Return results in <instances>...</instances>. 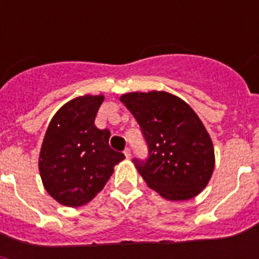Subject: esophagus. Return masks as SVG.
<instances>
[{"instance_id": "esophagus-1", "label": "esophagus", "mask_w": 259, "mask_h": 259, "mask_svg": "<svg viewBox=\"0 0 259 259\" xmlns=\"http://www.w3.org/2000/svg\"><path fill=\"white\" fill-rule=\"evenodd\" d=\"M123 154H125L126 158H130L132 157V150H130L129 148H126V149L123 150Z\"/></svg>"}]
</instances>
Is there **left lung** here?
<instances>
[{
	"label": "left lung",
	"instance_id": "obj_1",
	"mask_svg": "<svg viewBox=\"0 0 259 259\" xmlns=\"http://www.w3.org/2000/svg\"><path fill=\"white\" fill-rule=\"evenodd\" d=\"M121 102L140 125L149 156L134 158L148 187L166 200H188L205 188L212 176V141L197 114L165 91L123 94Z\"/></svg>",
	"mask_w": 259,
	"mask_h": 259
}]
</instances>
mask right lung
Here are the masks:
<instances>
[{"mask_svg":"<svg viewBox=\"0 0 259 259\" xmlns=\"http://www.w3.org/2000/svg\"><path fill=\"white\" fill-rule=\"evenodd\" d=\"M103 95L67 102L51 119L42 141L38 169L44 188L67 207L93 200L125 156L110 148V132L94 125Z\"/></svg>","mask_w":259,"mask_h":259,"instance_id":"1","label":"right lung"}]
</instances>
